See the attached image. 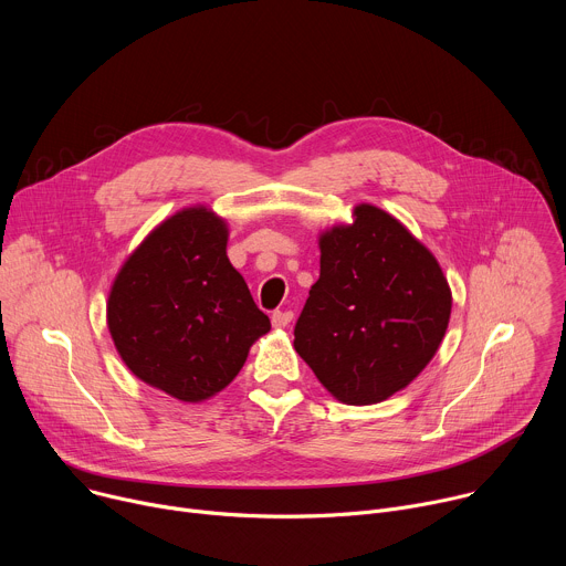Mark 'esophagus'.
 <instances>
[{
	"instance_id": "34e87169",
	"label": "esophagus",
	"mask_w": 566,
	"mask_h": 566,
	"mask_svg": "<svg viewBox=\"0 0 566 566\" xmlns=\"http://www.w3.org/2000/svg\"><path fill=\"white\" fill-rule=\"evenodd\" d=\"M271 319H273V327H286L289 322L293 319V311H289V308H284V311H273Z\"/></svg>"
}]
</instances>
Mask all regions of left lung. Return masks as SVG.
Listing matches in <instances>:
<instances>
[{
    "label": "left lung",
    "mask_w": 566,
    "mask_h": 566,
    "mask_svg": "<svg viewBox=\"0 0 566 566\" xmlns=\"http://www.w3.org/2000/svg\"><path fill=\"white\" fill-rule=\"evenodd\" d=\"M319 237V280L295 322V352L347 406L410 385L437 354L452 295L434 255L376 206Z\"/></svg>",
    "instance_id": "1"
}]
</instances>
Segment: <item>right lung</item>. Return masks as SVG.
Masks as SVG:
<instances>
[{"instance_id": "1", "label": "right lung", "mask_w": 566, "mask_h": 566, "mask_svg": "<svg viewBox=\"0 0 566 566\" xmlns=\"http://www.w3.org/2000/svg\"><path fill=\"white\" fill-rule=\"evenodd\" d=\"M226 241V223L208 208L181 210L147 234L109 293L107 325L120 358L179 400L221 391L271 329Z\"/></svg>"}]
</instances>
